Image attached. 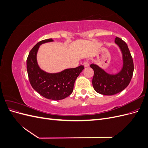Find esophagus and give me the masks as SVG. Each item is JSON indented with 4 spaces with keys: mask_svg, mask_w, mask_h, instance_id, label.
Listing matches in <instances>:
<instances>
[{
    "mask_svg": "<svg viewBox=\"0 0 148 148\" xmlns=\"http://www.w3.org/2000/svg\"><path fill=\"white\" fill-rule=\"evenodd\" d=\"M83 65H84V67H88V66H89V64L88 61H85V62H84Z\"/></svg>",
    "mask_w": 148,
    "mask_h": 148,
    "instance_id": "1",
    "label": "esophagus"
}]
</instances>
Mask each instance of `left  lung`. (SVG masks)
<instances>
[{"label": "left lung", "instance_id": "8db88e82", "mask_svg": "<svg viewBox=\"0 0 148 148\" xmlns=\"http://www.w3.org/2000/svg\"><path fill=\"white\" fill-rule=\"evenodd\" d=\"M115 42L120 47L123 57V67L119 73L110 75L96 64L90 65L94 70L93 88L103 95L111 96L123 91L130 83L133 73V61L127 44L118 37L115 38Z\"/></svg>", "mask_w": 148, "mask_h": 148}]
</instances>
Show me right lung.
Instances as JSON below:
<instances>
[{
	"mask_svg": "<svg viewBox=\"0 0 148 148\" xmlns=\"http://www.w3.org/2000/svg\"><path fill=\"white\" fill-rule=\"evenodd\" d=\"M52 41V39H47L36 44L29 53L26 68L30 84L34 90L47 99L58 101L65 99L73 92L75 80L84 69V66L67 69L56 73H49L41 70L36 59L38 49L42 44Z\"/></svg>",
	"mask_w": 148,
	"mask_h": 148,
	"instance_id": "right-lung-1",
	"label": "right lung"
}]
</instances>
